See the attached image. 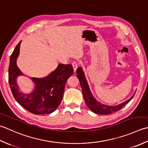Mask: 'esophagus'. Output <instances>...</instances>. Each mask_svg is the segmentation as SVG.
Listing matches in <instances>:
<instances>
[{
    "instance_id": "34e87169",
    "label": "esophagus",
    "mask_w": 148,
    "mask_h": 148,
    "mask_svg": "<svg viewBox=\"0 0 148 148\" xmlns=\"http://www.w3.org/2000/svg\"><path fill=\"white\" fill-rule=\"evenodd\" d=\"M78 66H79V63H78L77 62H73V63H72V66H73V70L75 72L76 71L77 68L78 67Z\"/></svg>"
}]
</instances>
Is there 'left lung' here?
<instances>
[{
	"instance_id": "left-lung-1",
	"label": "left lung",
	"mask_w": 148,
	"mask_h": 148,
	"mask_svg": "<svg viewBox=\"0 0 148 148\" xmlns=\"http://www.w3.org/2000/svg\"><path fill=\"white\" fill-rule=\"evenodd\" d=\"M77 77L79 80L80 84L81 87H82L84 98L85 99L87 106L88 107L90 110L96 114L105 115V114H109L112 112H117V111L121 109L126 103H128L135 95L134 94L127 101L123 102V103L117 105V106H108V105L101 104L96 101L92 96L89 90L85 76H84L82 69L81 68H78L77 70Z\"/></svg>"
}]
</instances>
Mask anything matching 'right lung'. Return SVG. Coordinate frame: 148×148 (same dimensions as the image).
Here are the masks:
<instances>
[{
	"label": "right lung",
	"mask_w": 148,
	"mask_h": 148,
	"mask_svg": "<svg viewBox=\"0 0 148 148\" xmlns=\"http://www.w3.org/2000/svg\"><path fill=\"white\" fill-rule=\"evenodd\" d=\"M20 43L18 44L10 57L9 66V84L14 98L29 112L36 114H50L61 103L66 81L73 73L71 64H59L56 70L49 76L42 78H32L36 87L32 93L25 95L19 91L16 77L23 73L16 66Z\"/></svg>",
	"instance_id": "add662e5"
}]
</instances>
